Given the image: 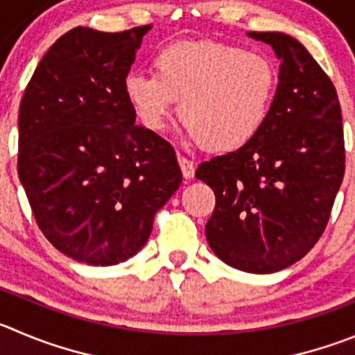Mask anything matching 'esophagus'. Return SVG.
I'll list each match as a JSON object with an SVG mask.
<instances>
[{
    "label": "esophagus",
    "mask_w": 355,
    "mask_h": 355,
    "mask_svg": "<svg viewBox=\"0 0 355 355\" xmlns=\"http://www.w3.org/2000/svg\"><path fill=\"white\" fill-rule=\"evenodd\" d=\"M178 164H180L182 175H184L185 178L194 177V170H196V164H194V161L187 159L185 155H178Z\"/></svg>",
    "instance_id": "1"
}]
</instances>
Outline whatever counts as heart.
Here are the masks:
<instances>
[{"label": "heart", "mask_w": 355, "mask_h": 355, "mask_svg": "<svg viewBox=\"0 0 355 355\" xmlns=\"http://www.w3.org/2000/svg\"><path fill=\"white\" fill-rule=\"evenodd\" d=\"M154 75L129 73L124 94L145 129L159 132L178 105L187 138L214 152L248 145L270 117L277 69L266 55L218 42H177L154 55Z\"/></svg>", "instance_id": "1"}]
</instances>
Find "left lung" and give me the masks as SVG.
<instances>
[{
  "label": "left lung",
  "instance_id": "obj_1",
  "mask_svg": "<svg viewBox=\"0 0 355 355\" xmlns=\"http://www.w3.org/2000/svg\"><path fill=\"white\" fill-rule=\"evenodd\" d=\"M282 61L270 117L252 141L201 162L196 178L215 193L207 240L218 259L273 273L306 256L322 236L345 173L336 89L296 38L250 31Z\"/></svg>",
  "mask_w": 355,
  "mask_h": 355
}]
</instances>
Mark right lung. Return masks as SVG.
Masks as SVG:
<instances>
[{
    "instance_id": "1",
    "label": "right lung",
    "mask_w": 355,
    "mask_h": 355,
    "mask_svg": "<svg viewBox=\"0 0 355 355\" xmlns=\"http://www.w3.org/2000/svg\"><path fill=\"white\" fill-rule=\"evenodd\" d=\"M150 26L73 28L47 51L19 108L17 171L36 224L64 256L122 263L182 184L173 147L137 124L124 94Z\"/></svg>"
}]
</instances>
